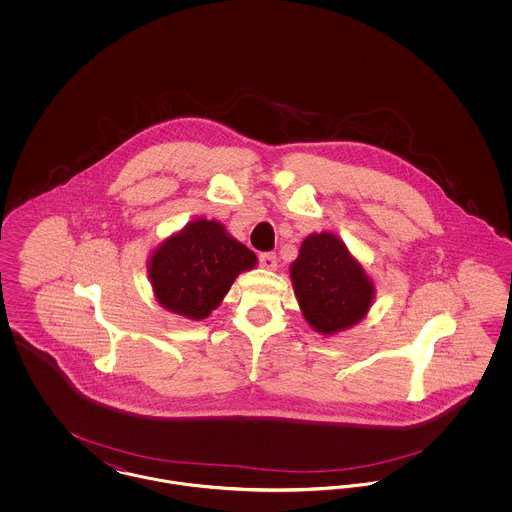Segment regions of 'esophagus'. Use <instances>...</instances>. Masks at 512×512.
Returning a JSON list of instances; mask_svg holds the SVG:
<instances>
[{"label":"esophagus","instance_id":"esophagus-1","mask_svg":"<svg viewBox=\"0 0 512 512\" xmlns=\"http://www.w3.org/2000/svg\"><path fill=\"white\" fill-rule=\"evenodd\" d=\"M259 265L267 270H276V255L274 253H261L259 255Z\"/></svg>","mask_w":512,"mask_h":512}]
</instances>
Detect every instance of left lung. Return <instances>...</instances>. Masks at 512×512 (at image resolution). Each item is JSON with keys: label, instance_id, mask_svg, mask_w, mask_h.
I'll list each match as a JSON object with an SVG mask.
<instances>
[{"label": "left lung", "instance_id": "obj_1", "mask_svg": "<svg viewBox=\"0 0 512 512\" xmlns=\"http://www.w3.org/2000/svg\"><path fill=\"white\" fill-rule=\"evenodd\" d=\"M290 274L301 313L318 334L332 336L355 326L372 305V280L340 238L330 232L303 240Z\"/></svg>", "mask_w": 512, "mask_h": 512}]
</instances>
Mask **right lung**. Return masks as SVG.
I'll return each instance as SVG.
<instances>
[{"label": "right lung", "instance_id": "obj_1", "mask_svg": "<svg viewBox=\"0 0 512 512\" xmlns=\"http://www.w3.org/2000/svg\"><path fill=\"white\" fill-rule=\"evenodd\" d=\"M255 265V253L220 222L197 219L151 253L147 274L161 307L203 320L219 307L236 276Z\"/></svg>", "mask_w": 512, "mask_h": 512}]
</instances>
